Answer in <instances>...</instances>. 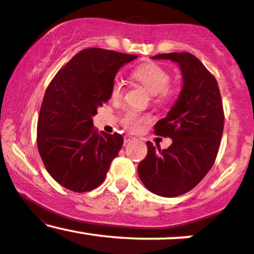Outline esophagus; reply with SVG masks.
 <instances>
[{"instance_id":"esophagus-1","label":"esophagus","mask_w":254,"mask_h":254,"mask_svg":"<svg viewBox=\"0 0 254 254\" xmlns=\"http://www.w3.org/2000/svg\"><path fill=\"white\" fill-rule=\"evenodd\" d=\"M135 139H136L135 137H132V136H129V135L124 136V144H129L132 141H135Z\"/></svg>"}]
</instances>
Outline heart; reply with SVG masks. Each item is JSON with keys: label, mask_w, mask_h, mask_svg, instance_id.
Returning a JSON list of instances; mask_svg holds the SVG:
<instances>
[{"label": "heart", "mask_w": 254, "mask_h": 254, "mask_svg": "<svg viewBox=\"0 0 254 254\" xmlns=\"http://www.w3.org/2000/svg\"><path fill=\"white\" fill-rule=\"evenodd\" d=\"M132 77L139 84L144 87L151 95H157V100H165L170 94L171 76L161 65L155 63H145L137 66L132 71ZM123 93V84L119 80H116L112 84L111 95L113 99L122 97ZM148 121V117L139 115L136 111H127L123 117V124L127 129L131 131L138 130L139 125Z\"/></svg>", "instance_id": "1"}]
</instances>
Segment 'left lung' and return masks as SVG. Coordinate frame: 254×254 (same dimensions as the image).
Segmentation results:
<instances>
[{"label": "left lung", "mask_w": 254, "mask_h": 254, "mask_svg": "<svg viewBox=\"0 0 254 254\" xmlns=\"http://www.w3.org/2000/svg\"><path fill=\"white\" fill-rule=\"evenodd\" d=\"M151 58L177 63L183 87L166 118L154 127L172 144L161 150L148 141L147 156L137 171L153 193L177 197L192 190L214 165L223 132L222 100L216 78L193 55L172 52Z\"/></svg>", "instance_id": "1"}]
</instances>
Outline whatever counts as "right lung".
<instances>
[{
    "label": "right lung",
    "instance_id": "obj_1",
    "mask_svg": "<svg viewBox=\"0 0 254 254\" xmlns=\"http://www.w3.org/2000/svg\"><path fill=\"white\" fill-rule=\"evenodd\" d=\"M136 55L84 49L49 84L37 127L38 150L46 171L63 188L87 192L105 180L123 136L98 133L93 117L111 99L116 74Z\"/></svg>",
    "mask_w": 254,
    "mask_h": 254
}]
</instances>
